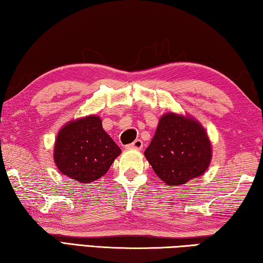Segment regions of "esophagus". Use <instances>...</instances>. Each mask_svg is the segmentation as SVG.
Listing matches in <instances>:
<instances>
[{"mask_svg":"<svg viewBox=\"0 0 263 263\" xmlns=\"http://www.w3.org/2000/svg\"><path fill=\"white\" fill-rule=\"evenodd\" d=\"M128 148H136V149H141L142 148V141L140 139H136L135 141L132 142L127 146Z\"/></svg>","mask_w":263,"mask_h":263,"instance_id":"esophagus-1","label":"esophagus"}]
</instances>
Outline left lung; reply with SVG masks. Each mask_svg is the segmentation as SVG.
Here are the masks:
<instances>
[{
	"mask_svg": "<svg viewBox=\"0 0 263 263\" xmlns=\"http://www.w3.org/2000/svg\"><path fill=\"white\" fill-rule=\"evenodd\" d=\"M145 157L163 182L180 185L204 174L211 161V144L201 124L169 112L160 118Z\"/></svg>",
	"mask_w": 263,
	"mask_h": 263,
	"instance_id": "left-lung-1",
	"label": "left lung"
}]
</instances>
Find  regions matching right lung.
<instances>
[{"label": "right lung", "mask_w": 263, "mask_h": 263, "mask_svg": "<svg viewBox=\"0 0 263 263\" xmlns=\"http://www.w3.org/2000/svg\"><path fill=\"white\" fill-rule=\"evenodd\" d=\"M119 154L121 148L103 130L97 116L68 123L60 130L54 146L58 169L83 183L103 176Z\"/></svg>", "instance_id": "1"}]
</instances>
